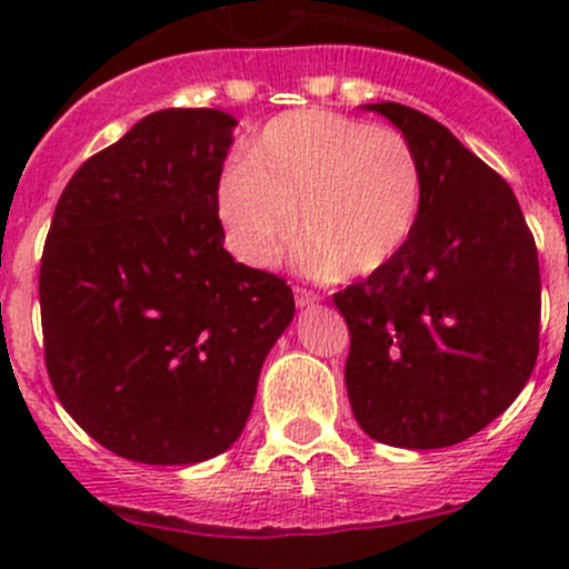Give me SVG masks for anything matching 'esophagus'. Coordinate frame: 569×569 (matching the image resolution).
<instances>
[{
    "label": "esophagus",
    "mask_w": 569,
    "mask_h": 569,
    "mask_svg": "<svg viewBox=\"0 0 569 569\" xmlns=\"http://www.w3.org/2000/svg\"><path fill=\"white\" fill-rule=\"evenodd\" d=\"M295 300H297V306H300V308H311V306H317L321 297L317 295V291L302 289V286H297V289H295Z\"/></svg>",
    "instance_id": "34e87169"
}]
</instances>
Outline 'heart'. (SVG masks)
<instances>
[{
    "label": "heart",
    "mask_w": 569,
    "mask_h": 569,
    "mask_svg": "<svg viewBox=\"0 0 569 569\" xmlns=\"http://www.w3.org/2000/svg\"><path fill=\"white\" fill-rule=\"evenodd\" d=\"M421 203L410 140L391 126L297 109L244 146L222 181L220 217L233 252L267 267L295 237L311 267L336 278L377 272L405 248Z\"/></svg>",
    "instance_id": "b5f03b06"
}]
</instances>
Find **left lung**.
Returning <instances> with one entry per match:
<instances>
[{
	"instance_id": "1",
	"label": "left lung",
	"mask_w": 569,
	"mask_h": 569,
	"mask_svg": "<svg viewBox=\"0 0 569 569\" xmlns=\"http://www.w3.org/2000/svg\"><path fill=\"white\" fill-rule=\"evenodd\" d=\"M410 140L416 226L391 261L332 295L360 429L399 449H443L501 416L539 352V261L512 187L429 114L366 104Z\"/></svg>"
}]
</instances>
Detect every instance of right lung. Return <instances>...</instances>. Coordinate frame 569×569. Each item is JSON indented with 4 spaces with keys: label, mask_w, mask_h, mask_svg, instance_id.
Wrapping results in <instances>:
<instances>
[{
    "label": "right lung",
    "mask_w": 569,
    "mask_h": 569,
    "mask_svg": "<svg viewBox=\"0 0 569 569\" xmlns=\"http://www.w3.org/2000/svg\"><path fill=\"white\" fill-rule=\"evenodd\" d=\"M233 126L220 109L151 112L71 176L51 217L38 278L46 371L68 416L126 460L222 455L295 319L283 278L222 248Z\"/></svg>",
    "instance_id": "obj_1"
}]
</instances>
